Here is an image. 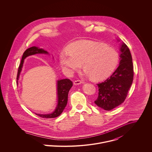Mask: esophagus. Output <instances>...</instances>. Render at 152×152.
I'll list each match as a JSON object with an SVG mask.
<instances>
[{
    "label": "esophagus",
    "instance_id": "esophagus-1",
    "mask_svg": "<svg viewBox=\"0 0 152 152\" xmlns=\"http://www.w3.org/2000/svg\"><path fill=\"white\" fill-rule=\"evenodd\" d=\"M82 83V81H80V80H76V81H74V84L75 85V86H77V85H80Z\"/></svg>",
    "mask_w": 152,
    "mask_h": 152
}]
</instances>
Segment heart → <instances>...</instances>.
Here are the masks:
<instances>
[{
    "label": "heart",
    "mask_w": 152,
    "mask_h": 152,
    "mask_svg": "<svg viewBox=\"0 0 152 152\" xmlns=\"http://www.w3.org/2000/svg\"><path fill=\"white\" fill-rule=\"evenodd\" d=\"M68 49L69 51L61 52L60 64L70 72L78 70L83 64L85 75L95 81L108 77L119 62L118 52L104 44L80 40L71 44Z\"/></svg>",
    "instance_id": "b5f03b06"
}]
</instances>
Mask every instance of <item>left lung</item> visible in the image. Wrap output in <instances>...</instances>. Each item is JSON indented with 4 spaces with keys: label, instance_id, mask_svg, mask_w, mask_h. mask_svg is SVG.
<instances>
[{
    "label": "left lung",
    "instance_id": "8db88e82",
    "mask_svg": "<svg viewBox=\"0 0 152 152\" xmlns=\"http://www.w3.org/2000/svg\"><path fill=\"white\" fill-rule=\"evenodd\" d=\"M120 52L119 65L117 69L104 82L97 84L98 96L94 102L105 110H110L124 102L133 80L131 53L124 42L120 45Z\"/></svg>",
    "mask_w": 152,
    "mask_h": 152
}]
</instances>
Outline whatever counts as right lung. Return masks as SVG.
Instances as JSON below:
<instances>
[{
	"label": "right lung",
	"instance_id": "obj_1",
	"mask_svg": "<svg viewBox=\"0 0 152 152\" xmlns=\"http://www.w3.org/2000/svg\"><path fill=\"white\" fill-rule=\"evenodd\" d=\"M37 54H48V53L44 50L43 48H40L37 47L33 46L27 49L23 53L22 56L20 64L19 66L18 75H17V83L19 79L20 74L22 71L24 59L32 55ZM72 86V81L69 79H63L57 81V105L55 110L51 113L48 114H39L35 113L37 116L43 118H54L58 116L63 112L65 108L67 101H68V92L71 88Z\"/></svg>",
	"mask_w": 152,
	"mask_h": 152
}]
</instances>
